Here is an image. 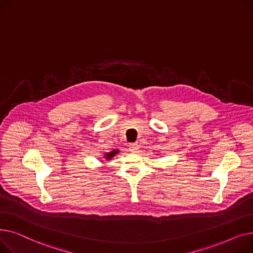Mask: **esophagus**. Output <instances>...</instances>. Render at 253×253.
I'll list each match as a JSON object with an SVG mask.
<instances>
[{
    "label": "esophagus",
    "mask_w": 253,
    "mask_h": 253,
    "mask_svg": "<svg viewBox=\"0 0 253 253\" xmlns=\"http://www.w3.org/2000/svg\"><path fill=\"white\" fill-rule=\"evenodd\" d=\"M138 144L137 143H130L129 144V150L131 151V152H136L137 150H138Z\"/></svg>",
    "instance_id": "34e87169"
}]
</instances>
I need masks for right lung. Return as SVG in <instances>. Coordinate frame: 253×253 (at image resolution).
I'll list each match as a JSON object with an SVG mask.
<instances>
[{"label":"right lung","mask_w":253,"mask_h":253,"mask_svg":"<svg viewBox=\"0 0 253 253\" xmlns=\"http://www.w3.org/2000/svg\"><path fill=\"white\" fill-rule=\"evenodd\" d=\"M118 153H119L118 150H114V151H112V152H110V153H108V154H105V155H104V158L106 159V160H111V159H113V157H114L116 154H118Z\"/></svg>","instance_id":"1"}]
</instances>
